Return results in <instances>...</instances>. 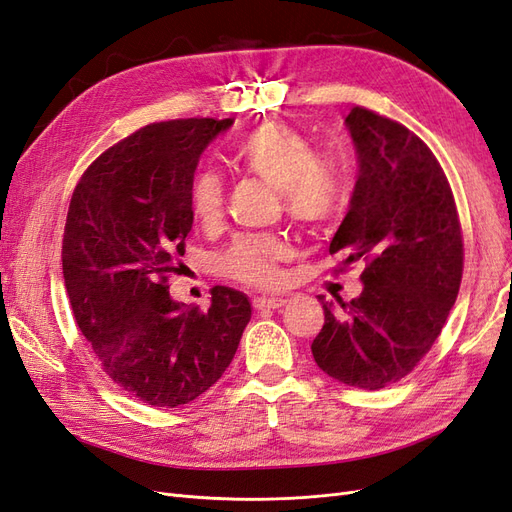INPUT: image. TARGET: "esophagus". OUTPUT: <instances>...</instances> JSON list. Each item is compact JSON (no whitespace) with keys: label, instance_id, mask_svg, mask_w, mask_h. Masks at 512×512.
<instances>
[{"label":"esophagus","instance_id":"obj_1","mask_svg":"<svg viewBox=\"0 0 512 512\" xmlns=\"http://www.w3.org/2000/svg\"><path fill=\"white\" fill-rule=\"evenodd\" d=\"M286 305V299L282 297H254L256 309H280Z\"/></svg>","mask_w":512,"mask_h":512}]
</instances>
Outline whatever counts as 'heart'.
I'll return each instance as SVG.
<instances>
[{
  "label": "heart",
  "instance_id": "b5f03b06",
  "mask_svg": "<svg viewBox=\"0 0 512 512\" xmlns=\"http://www.w3.org/2000/svg\"><path fill=\"white\" fill-rule=\"evenodd\" d=\"M232 164L267 181L284 196L288 213L303 224H322L342 205L344 181L333 162L318 158L314 145L284 123H262L243 134L230 151ZM226 200L218 170H200L190 188L196 220L213 226L222 218ZM288 243L269 235H239L222 254V269L243 284L269 288L280 282V262Z\"/></svg>",
  "mask_w": 512,
  "mask_h": 512
}]
</instances>
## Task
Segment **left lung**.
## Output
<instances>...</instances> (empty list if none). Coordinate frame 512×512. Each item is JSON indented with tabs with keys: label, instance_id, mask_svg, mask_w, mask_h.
<instances>
[{
	"label": "left lung",
	"instance_id": "8db88e82",
	"mask_svg": "<svg viewBox=\"0 0 512 512\" xmlns=\"http://www.w3.org/2000/svg\"><path fill=\"white\" fill-rule=\"evenodd\" d=\"M359 175L329 252L365 262L363 292L322 301L318 367L356 389L408 376L455 305L463 241L451 185L429 147L401 123L354 106L346 117Z\"/></svg>",
	"mask_w": 512,
	"mask_h": 512
}]
</instances>
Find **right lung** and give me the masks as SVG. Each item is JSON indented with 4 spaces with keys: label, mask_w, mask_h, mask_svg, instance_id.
<instances>
[{
    "label": "right lung",
    "mask_w": 512,
    "mask_h": 512,
    "mask_svg": "<svg viewBox=\"0 0 512 512\" xmlns=\"http://www.w3.org/2000/svg\"><path fill=\"white\" fill-rule=\"evenodd\" d=\"M232 121L149 123L106 149L70 200L61 267L76 324L108 378L149 406L209 391L252 318L239 290L215 286L207 312L168 292L194 222L198 160Z\"/></svg>",
    "instance_id": "obj_1"
}]
</instances>
